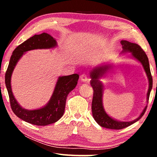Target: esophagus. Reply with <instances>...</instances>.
<instances>
[{
  "label": "esophagus",
  "mask_w": 157,
  "mask_h": 157,
  "mask_svg": "<svg viewBox=\"0 0 157 157\" xmlns=\"http://www.w3.org/2000/svg\"><path fill=\"white\" fill-rule=\"evenodd\" d=\"M80 79L82 80V82H87L89 80V78H88V77L85 75V74H83V75H81Z\"/></svg>",
  "instance_id": "1"
}]
</instances>
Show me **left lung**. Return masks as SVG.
Listing matches in <instances>:
<instances>
[{
  "label": "left lung",
  "instance_id": "1",
  "mask_svg": "<svg viewBox=\"0 0 157 157\" xmlns=\"http://www.w3.org/2000/svg\"><path fill=\"white\" fill-rule=\"evenodd\" d=\"M121 43L122 47H123L122 52H131L132 56L138 61H139L144 68L149 80V89L147 94V102H148L150 91L152 88V77L151 75L150 64H149L147 55L145 54L144 50L141 48V47L136 44L131 43V42L125 40H122ZM111 67V66L110 65L98 66V67L93 69L90 73V77L91 78V85L93 87V89H94V96H93L91 105L92 114L95 121L101 127L111 129H121L131 125V124L140 120L142 118V116L144 115L146 109H147V106H145L139 118L129 122H121L114 120L105 112L102 105L103 86L102 83L100 80V78H102Z\"/></svg>",
  "mask_w": 157,
  "mask_h": 157
}]
</instances>
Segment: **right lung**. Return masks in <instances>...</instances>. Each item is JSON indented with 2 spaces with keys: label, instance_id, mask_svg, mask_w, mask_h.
Returning a JSON list of instances; mask_svg holds the SVG:
<instances>
[{
  "label": "right lung",
  "instance_id": "1",
  "mask_svg": "<svg viewBox=\"0 0 157 157\" xmlns=\"http://www.w3.org/2000/svg\"><path fill=\"white\" fill-rule=\"evenodd\" d=\"M55 46H57V41L50 34L45 33L35 34L16 48L12 52L5 73V84L13 112L21 120L35 125H48L55 123L62 118L65 110L66 98L69 93L75 88L79 75L73 74L59 77L48 104L39 109L28 110L21 107L12 94V74L18 61L25 52L34 49H49Z\"/></svg>",
  "mask_w": 157,
  "mask_h": 157
}]
</instances>
